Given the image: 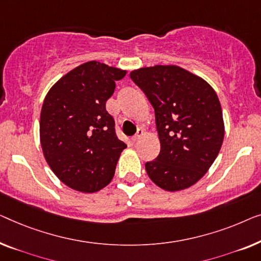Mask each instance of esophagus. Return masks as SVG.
I'll return each instance as SVG.
<instances>
[{
  "mask_svg": "<svg viewBox=\"0 0 261 261\" xmlns=\"http://www.w3.org/2000/svg\"><path fill=\"white\" fill-rule=\"evenodd\" d=\"M143 134H144V131H143V129H141V127H138L137 129V132H136V135L132 137V142H137L139 138L142 137Z\"/></svg>",
  "mask_w": 261,
  "mask_h": 261,
  "instance_id": "1",
  "label": "esophagus"
}]
</instances>
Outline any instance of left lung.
Masks as SVG:
<instances>
[{"label": "left lung", "instance_id": "8db88e82", "mask_svg": "<svg viewBox=\"0 0 261 261\" xmlns=\"http://www.w3.org/2000/svg\"><path fill=\"white\" fill-rule=\"evenodd\" d=\"M155 110L161 151L145 170L168 192L195 185L221 149L225 125L215 91L178 66L157 65L130 73Z\"/></svg>", "mask_w": 261, "mask_h": 261}]
</instances>
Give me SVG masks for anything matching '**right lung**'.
I'll return each instance as SVG.
<instances>
[{
    "instance_id": "right-lung-1",
    "label": "right lung",
    "mask_w": 261,
    "mask_h": 261,
    "mask_svg": "<svg viewBox=\"0 0 261 261\" xmlns=\"http://www.w3.org/2000/svg\"><path fill=\"white\" fill-rule=\"evenodd\" d=\"M126 71L98 61L78 66L54 84L43 100L40 142L54 174L69 188L94 193L115 175L126 144L117 137L106 101Z\"/></svg>"
}]
</instances>
